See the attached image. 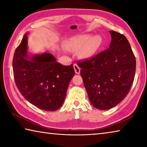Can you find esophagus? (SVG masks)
<instances>
[{"label": "esophagus", "instance_id": "obj_1", "mask_svg": "<svg viewBox=\"0 0 147 147\" xmlns=\"http://www.w3.org/2000/svg\"><path fill=\"white\" fill-rule=\"evenodd\" d=\"M74 66V71H75V73L76 74H80V68L79 67V66L77 65L76 63H74L73 65Z\"/></svg>", "mask_w": 147, "mask_h": 147}]
</instances>
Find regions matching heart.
Segmentation results:
<instances>
[{"label":"heart","mask_w":147,"mask_h":147,"mask_svg":"<svg viewBox=\"0 0 147 147\" xmlns=\"http://www.w3.org/2000/svg\"><path fill=\"white\" fill-rule=\"evenodd\" d=\"M102 38L98 35L91 36L89 34L81 35L69 40L66 47L71 51L80 49V56L82 58H89L93 56L102 44Z\"/></svg>","instance_id":"1"}]
</instances>
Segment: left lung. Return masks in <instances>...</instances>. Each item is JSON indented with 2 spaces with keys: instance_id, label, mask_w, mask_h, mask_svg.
I'll return each instance as SVG.
<instances>
[{
  "instance_id": "1",
  "label": "left lung",
  "mask_w": 147,
  "mask_h": 147,
  "mask_svg": "<svg viewBox=\"0 0 147 147\" xmlns=\"http://www.w3.org/2000/svg\"><path fill=\"white\" fill-rule=\"evenodd\" d=\"M111 41L106 51L78 62L80 74L94 108L106 110L126 97L135 77L136 61L128 39L111 30Z\"/></svg>"
}]
</instances>
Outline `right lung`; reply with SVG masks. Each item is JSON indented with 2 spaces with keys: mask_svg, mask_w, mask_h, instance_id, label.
I'll use <instances>...</instances> for the list:
<instances>
[{
  "mask_svg": "<svg viewBox=\"0 0 147 147\" xmlns=\"http://www.w3.org/2000/svg\"><path fill=\"white\" fill-rule=\"evenodd\" d=\"M56 60L49 53L29 58L27 34L13 55V76L17 88L29 102L43 110L53 111L60 108L75 74L73 64L64 66Z\"/></svg>",
  "mask_w": 147,
  "mask_h": 147,
  "instance_id": "obj_1",
  "label": "right lung"
}]
</instances>
